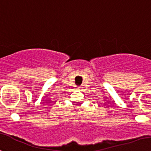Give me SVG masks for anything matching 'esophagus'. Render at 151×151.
I'll list each match as a JSON object with an SVG mask.
<instances>
[{"label":"esophagus","mask_w":151,"mask_h":151,"mask_svg":"<svg viewBox=\"0 0 151 151\" xmlns=\"http://www.w3.org/2000/svg\"><path fill=\"white\" fill-rule=\"evenodd\" d=\"M80 88H81V86H77V89H78V90H80Z\"/></svg>","instance_id":"esophagus-1"}]
</instances>
